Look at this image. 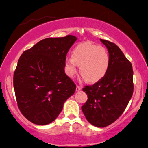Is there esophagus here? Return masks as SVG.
<instances>
[{
    "label": "esophagus",
    "mask_w": 148,
    "mask_h": 148,
    "mask_svg": "<svg viewBox=\"0 0 148 148\" xmlns=\"http://www.w3.org/2000/svg\"><path fill=\"white\" fill-rule=\"evenodd\" d=\"M81 89H82L81 87H79V86H78V85L76 86V92H79V91H80Z\"/></svg>",
    "instance_id": "esophagus-1"
}]
</instances>
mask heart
<instances>
[{"label":"heart","instance_id":"heart-1","mask_svg":"<svg viewBox=\"0 0 148 148\" xmlns=\"http://www.w3.org/2000/svg\"><path fill=\"white\" fill-rule=\"evenodd\" d=\"M110 56L104 47L86 42L78 44L71 52V58L64 63L66 73L73 77L79 72L89 83H96L105 77L110 67Z\"/></svg>","mask_w":148,"mask_h":148}]
</instances>
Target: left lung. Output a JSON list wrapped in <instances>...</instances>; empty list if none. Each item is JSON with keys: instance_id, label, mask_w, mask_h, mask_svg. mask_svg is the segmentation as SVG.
Segmentation results:
<instances>
[{"instance_id": "1", "label": "left lung", "mask_w": 148, "mask_h": 148, "mask_svg": "<svg viewBox=\"0 0 148 148\" xmlns=\"http://www.w3.org/2000/svg\"><path fill=\"white\" fill-rule=\"evenodd\" d=\"M110 56V67L102 80L85 86L87 102L82 110L88 122L96 127H106L120 117L134 92L132 66L115 44L100 39Z\"/></svg>"}]
</instances>
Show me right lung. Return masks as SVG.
Wrapping results in <instances>:
<instances>
[{
    "mask_svg": "<svg viewBox=\"0 0 148 148\" xmlns=\"http://www.w3.org/2000/svg\"><path fill=\"white\" fill-rule=\"evenodd\" d=\"M77 40L74 36L42 40L21 54L13 84L18 107L32 123L46 125L55 120L64 103L75 92L64 71L66 54Z\"/></svg>",
    "mask_w": 148,
    "mask_h": 148,
    "instance_id": "right-lung-1",
    "label": "right lung"
}]
</instances>
